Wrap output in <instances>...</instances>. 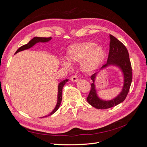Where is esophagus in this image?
I'll return each mask as SVG.
<instances>
[{
    "label": "esophagus",
    "instance_id": "34e87169",
    "mask_svg": "<svg viewBox=\"0 0 147 147\" xmlns=\"http://www.w3.org/2000/svg\"><path fill=\"white\" fill-rule=\"evenodd\" d=\"M71 81L73 82H77L78 81V78L77 75H73V76L71 77Z\"/></svg>",
    "mask_w": 147,
    "mask_h": 147
}]
</instances>
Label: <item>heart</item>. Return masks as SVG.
<instances>
[{"label":"heart","mask_w":147,"mask_h":147,"mask_svg":"<svg viewBox=\"0 0 147 147\" xmlns=\"http://www.w3.org/2000/svg\"><path fill=\"white\" fill-rule=\"evenodd\" d=\"M106 53L100 45L92 42H82L71 45L66 52V59L62 61L61 65L67 69L71 64H80L83 72L91 74L98 70L105 59Z\"/></svg>","instance_id":"1"}]
</instances>
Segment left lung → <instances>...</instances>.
I'll list each match as a JSON object with an SVG mask.
<instances>
[{"label":"left lung","mask_w":147,"mask_h":147,"mask_svg":"<svg viewBox=\"0 0 147 147\" xmlns=\"http://www.w3.org/2000/svg\"><path fill=\"white\" fill-rule=\"evenodd\" d=\"M109 38L110 50L107 63L102 65L99 72L95 73L91 77L92 83L86 99L89 104L97 109H109L123 102L127 95L132 79V68L127 48L113 35H110ZM111 66H116L121 71L123 78V86L121 91L116 97L110 100H105L101 99L97 94L95 82L97 75L101 71Z\"/></svg>","instance_id":"left-lung-1"}]
</instances>
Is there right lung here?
Masks as SVG:
<instances>
[{
	"label": "right lung",
	"instance_id": "right-lung-1",
	"mask_svg": "<svg viewBox=\"0 0 147 147\" xmlns=\"http://www.w3.org/2000/svg\"><path fill=\"white\" fill-rule=\"evenodd\" d=\"M51 38H52L51 37H48V38L37 37H34L32 40H30L29 42L28 43L26 44V45L22 46L18 49L17 51L15 52V54H16V53H18V52H20L21 51L28 50V49L32 48L33 46H34L35 44L37 43H47V42H50L51 40ZM68 81H69L68 79H65L59 83L58 86H57V104L56 105V107H55L54 110H53L50 114H48L45 117H43L42 118L46 117L48 116H50V115H53V113H55L56 111L58 110L59 106L61 105V103L62 98H63V88L64 86V84Z\"/></svg>",
	"mask_w": 147,
	"mask_h": 147
}]
</instances>
